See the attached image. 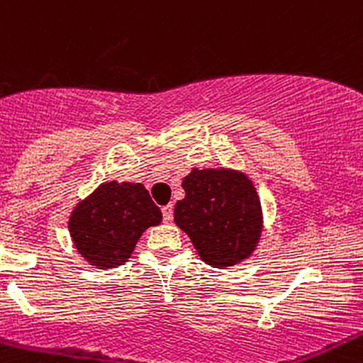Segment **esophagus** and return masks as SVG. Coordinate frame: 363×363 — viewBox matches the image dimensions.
Here are the masks:
<instances>
[{
	"label": "esophagus",
	"mask_w": 363,
	"mask_h": 363,
	"mask_svg": "<svg viewBox=\"0 0 363 363\" xmlns=\"http://www.w3.org/2000/svg\"><path fill=\"white\" fill-rule=\"evenodd\" d=\"M162 212H163V220H165V222L172 220V215H174V205H172V203H169V205L163 206Z\"/></svg>",
	"instance_id": "obj_1"
}]
</instances>
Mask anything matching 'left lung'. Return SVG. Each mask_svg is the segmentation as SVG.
Segmentation results:
<instances>
[{
	"instance_id": "obj_1",
	"label": "left lung",
	"mask_w": 363,
	"mask_h": 363,
	"mask_svg": "<svg viewBox=\"0 0 363 363\" xmlns=\"http://www.w3.org/2000/svg\"><path fill=\"white\" fill-rule=\"evenodd\" d=\"M174 222L188 234L198 257L215 269L248 260L264 230V210L253 181L236 169H196L182 181Z\"/></svg>"
}]
</instances>
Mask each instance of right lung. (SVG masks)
I'll return each mask as SVG.
<instances>
[{
  "instance_id": "1",
  "label": "right lung",
  "mask_w": 363,
  "mask_h": 363,
  "mask_svg": "<svg viewBox=\"0 0 363 363\" xmlns=\"http://www.w3.org/2000/svg\"><path fill=\"white\" fill-rule=\"evenodd\" d=\"M160 222V208L141 182L108 181L74 206L69 233L87 265L106 270L125 264L143 233Z\"/></svg>"
}]
</instances>
